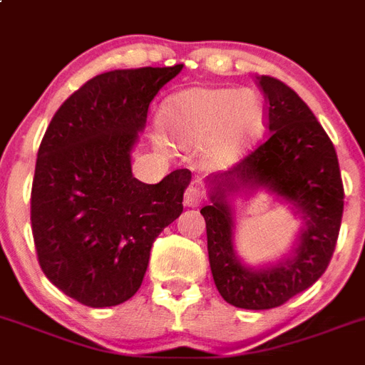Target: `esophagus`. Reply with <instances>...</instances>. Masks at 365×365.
Returning a JSON list of instances; mask_svg holds the SVG:
<instances>
[{"label": "esophagus", "mask_w": 365, "mask_h": 365, "mask_svg": "<svg viewBox=\"0 0 365 365\" xmlns=\"http://www.w3.org/2000/svg\"><path fill=\"white\" fill-rule=\"evenodd\" d=\"M202 200H204V191H202L198 185H191L185 191V196H183V204L187 207H196V205H200Z\"/></svg>", "instance_id": "34e87169"}]
</instances>
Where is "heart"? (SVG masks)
<instances>
[{
  "instance_id": "obj_1",
  "label": "heart",
  "mask_w": 365,
  "mask_h": 365,
  "mask_svg": "<svg viewBox=\"0 0 365 365\" xmlns=\"http://www.w3.org/2000/svg\"><path fill=\"white\" fill-rule=\"evenodd\" d=\"M160 121L180 148L205 147L209 160L230 165L262 134L266 104L257 91L195 86L170 95Z\"/></svg>"
}]
</instances>
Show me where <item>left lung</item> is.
Wrapping results in <instances>:
<instances>
[{
	"mask_svg": "<svg viewBox=\"0 0 365 365\" xmlns=\"http://www.w3.org/2000/svg\"><path fill=\"white\" fill-rule=\"evenodd\" d=\"M259 78L268 104V139L240 163L205 178L211 204L200 209L215 284L233 307L266 310L303 292L327 270L344 213L334 145L299 95L274 77ZM266 188L302 220L293 250L275 263L244 265L235 252L239 195Z\"/></svg>",
	"mask_w": 365,
	"mask_h": 365,
	"instance_id": "1",
	"label": "left lung"
}]
</instances>
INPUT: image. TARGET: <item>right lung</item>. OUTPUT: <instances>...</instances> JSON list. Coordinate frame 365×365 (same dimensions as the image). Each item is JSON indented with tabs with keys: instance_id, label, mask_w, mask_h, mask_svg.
I'll list each match as a JSON object with an SVG mask.
<instances>
[{
	"instance_id": "1",
	"label": "right lung",
	"mask_w": 365,
	"mask_h": 365,
	"mask_svg": "<svg viewBox=\"0 0 365 365\" xmlns=\"http://www.w3.org/2000/svg\"><path fill=\"white\" fill-rule=\"evenodd\" d=\"M183 64L97 75L53 115L38 148L31 224L51 283L86 307H115L143 283L150 248L182 215L191 170L160 183L132 174L158 91Z\"/></svg>"
}]
</instances>
